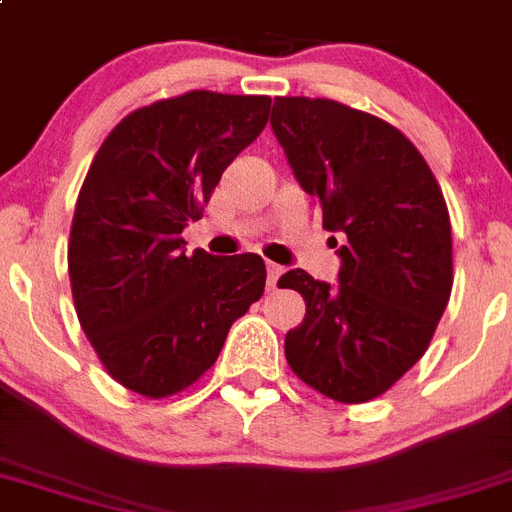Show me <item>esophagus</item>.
<instances>
[{"label":"esophagus","mask_w":512,"mask_h":512,"mask_svg":"<svg viewBox=\"0 0 512 512\" xmlns=\"http://www.w3.org/2000/svg\"><path fill=\"white\" fill-rule=\"evenodd\" d=\"M283 276V268L276 263H268V289H276L278 278Z\"/></svg>","instance_id":"esophagus-1"}]
</instances>
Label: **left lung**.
Masks as SVG:
<instances>
[{"label":"left lung","mask_w":512,"mask_h":512,"mask_svg":"<svg viewBox=\"0 0 512 512\" xmlns=\"http://www.w3.org/2000/svg\"><path fill=\"white\" fill-rule=\"evenodd\" d=\"M270 127L322 226L342 239L338 283L302 268L278 281L307 302L302 325L286 333V359L333 401H372L422 359L448 307V205L422 153L372 114L276 98Z\"/></svg>","instance_id":"obj_1"}]
</instances>
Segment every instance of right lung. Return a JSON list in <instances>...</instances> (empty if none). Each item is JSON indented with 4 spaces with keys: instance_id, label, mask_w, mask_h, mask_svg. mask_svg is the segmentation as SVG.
<instances>
[{
    "instance_id": "obj_1",
    "label": "right lung",
    "mask_w": 512,
    "mask_h": 512,
    "mask_svg": "<svg viewBox=\"0 0 512 512\" xmlns=\"http://www.w3.org/2000/svg\"><path fill=\"white\" fill-rule=\"evenodd\" d=\"M268 96L192 90L132 111L90 163L70 231L77 320L119 385L148 398L190 388L265 291L260 255H187L226 171L268 124Z\"/></svg>"
}]
</instances>
